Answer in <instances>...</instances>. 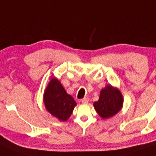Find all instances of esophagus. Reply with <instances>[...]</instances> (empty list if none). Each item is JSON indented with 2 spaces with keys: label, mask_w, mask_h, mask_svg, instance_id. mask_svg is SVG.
Instances as JSON below:
<instances>
[{
  "label": "esophagus",
  "mask_w": 156,
  "mask_h": 156,
  "mask_svg": "<svg viewBox=\"0 0 156 156\" xmlns=\"http://www.w3.org/2000/svg\"><path fill=\"white\" fill-rule=\"evenodd\" d=\"M81 102L83 103V104H87V103L89 102V98H87V97H85V98L82 99H81Z\"/></svg>",
  "instance_id": "obj_1"
}]
</instances>
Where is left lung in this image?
Returning <instances> with one entry per match:
<instances>
[{
    "label": "left lung",
    "mask_w": 156,
    "mask_h": 156,
    "mask_svg": "<svg viewBox=\"0 0 156 156\" xmlns=\"http://www.w3.org/2000/svg\"><path fill=\"white\" fill-rule=\"evenodd\" d=\"M123 102L119 90L108 85L102 89L99 100L94 103V106L99 116L102 119H108L120 111Z\"/></svg>",
    "instance_id": "1"
}]
</instances>
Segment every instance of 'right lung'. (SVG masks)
I'll use <instances>...</instances> for the list:
<instances>
[{
    "mask_svg": "<svg viewBox=\"0 0 156 156\" xmlns=\"http://www.w3.org/2000/svg\"><path fill=\"white\" fill-rule=\"evenodd\" d=\"M44 102L46 110L60 121H65L72 114L76 102L57 78H52L45 90Z\"/></svg>",
    "mask_w": 156,
    "mask_h": 156,
    "instance_id": "obj_1",
    "label": "right lung"
}]
</instances>
